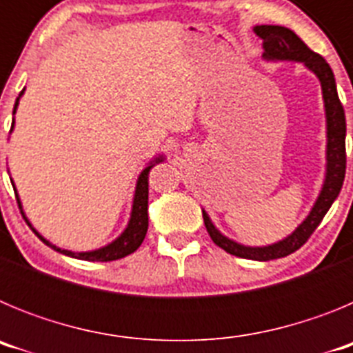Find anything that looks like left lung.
<instances>
[{"instance_id":"obj_1","label":"left lung","mask_w":353,"mask_h":353,"mask_svg":"<svg viewBox=\"0 0 353 353\" xmlns=\"http://www.w3.org/2000/svg\"><path fill=\"white\" fill-rule=\"evenodd\" d=\"M254 33L263 40V58L269 61H301L304 67L310 68L322 84L323 105H325L327 118V166L325 180H323L322 191L318 194L313 208L304 221L295 228V232L286 239L279 240L276 244L263 245V248H251L242 245L235 240L228 239L214 226L207 212L203 210V221L207 232L215 245H219L233 256L245 258V260L269 261L285 258L307 242L311 233L318 228L325 217L330 205L334 203L345 180V170H347V152H345V136H347V120H345V109L339 102L338 90H336V79L332 68L329 67L322 56L311 51L292 30L285 26H269L261 24L254 26Z\"/></svg>"}]
</instances>
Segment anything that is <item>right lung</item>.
<instances>
[{
  "mask_svg": "<svg viewBox=\"0 0 353 353\" xmlns=\"http://www.w3.org/2000/svg\"><path fill=\"white\" fill-rule=\"evenodd\" d=\"M24 93V90L21 92V95ZM21 95L17 97V101H15L14 105V114H15V109L19 105V99ZM12 129H14V123H12ZM164 161V157H157L154 162H150L148 166L141 171V174L138 176V183H136V192H134V201H132V212H130V219L127 228L123 230L120 236L117 240H113L111 244L104 245L101 249H95V251H84V252H74V251H68V249H60L52 245L49 240L43 239L39 232H37L35 228L31 226L30 221L26 219V215H24V219L26 223L30 224L31 230L35 232V235L42 240L43 244H48L49 248H52L54 251L61 252L65 256H72V258H77V260H88V261H113V260H120V258H125L127 254L134 252L136 249L141 245V242L145 240L146 235V230H148V173L150 170L157 164V162ZM17 203L19 208H21V214L23 212V205H21V199L17 196Z\"/></svg>",
  "mask_w": 353,
  "mask_h": 353,
  "instance_id": "right-lung-1",
  "label": "right lung"
}]
</instances>
